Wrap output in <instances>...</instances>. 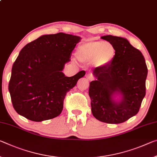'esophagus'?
Masks as SVG:
<instances>
[{
    "label": "esophagus",
    "mask_w": 157,
    "mask_h": 157,
    "mask_svg": "<svg viewBox=\"0 0 157 157\" xmlns=\"http://www.w3.org/2000/svg\"><path fill=\"white\" fill-rule=\"evenodd\" d=\"M86 79H88V80H92V79H93V76H92V75L91 74H87L86 75Z\"/></svg>",
    "instance_id": "1"
}]
</instances>
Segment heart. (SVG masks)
Wrapping results in <instances>:
<instances>
[{"mask_svg":"<svg viewBox=\"0 0 157 157\" xmlns=\"http://www.w3.org/2000/svg\"><path fill=\"white\" fill-rule=\"evenodd\" d=\"M115 52V48L110 43L91 41L79 45L75 55L79 61L84 63L93 61L96 67H103L111 62Z\"/></svg>","mask_w":157,"mask_h":157,"instance_id":"obj_1","label":"heart"}]
</instances>
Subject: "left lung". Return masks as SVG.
<instances>
[{
  "label": "left lung",
  "mask_w": 157,
  "mask_h": 157,
  "mask_svg": "<svg viewBox=\"0 0 157 157\" xmlns=\"http://www.w3.org/2000/svg\"><path fill=\"white\" fill-rule=\"evenodd\" d=\"M115 48L108 64L94 69L96 78L90 82L91 112L98 120L120 124L135 116L145 96L147 75L145 58L127 39L111 35L101 37ZM120 99H115L117 96Z\"/></svg>",
  "instance_id": "obj_1"
}]
</instances>
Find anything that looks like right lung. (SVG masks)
Instances as JSON below:
<instances>
[{"mask_svg": "<svg viewBox=\"0 0 157 157\" xmlns=\"http://www.w3.org/2000/svg\"><path fill=\"white\" fill-rule=\"evenodd\" d=\"M81 38L59 33L43 35L26 44L13 63L8 89L14 110L33 121L61 113L67 92L85 75L63 74L64 66Z\"/></svg>", "mask_w": 157, "mask_h": 157, "instance_id": "right-lung-1", "label": "right lung"}]
</instances>
